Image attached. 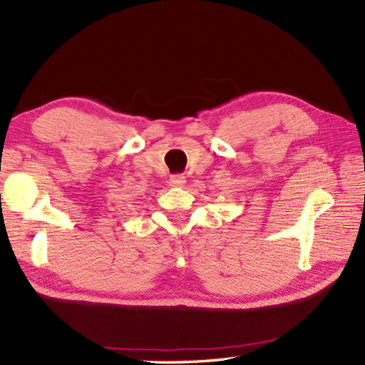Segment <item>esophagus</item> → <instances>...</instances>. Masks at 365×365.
Here are the masks:
<instances>
[{"label":"esophagus","mask_w":365,"mask_h":365,"mask_svg":"<svg viewBox=\"0 0 365 365\" xmlns=\"http://www.w3.org/2000/svg\"><path fill=\"white\" fill-rule=\"evenodd\" d=\"M185 182H187V178H185V175H173V177H170V180H169L170 187H174V188L183 187Z\"/></svg>","instance_id":"1"}]
</instances>
